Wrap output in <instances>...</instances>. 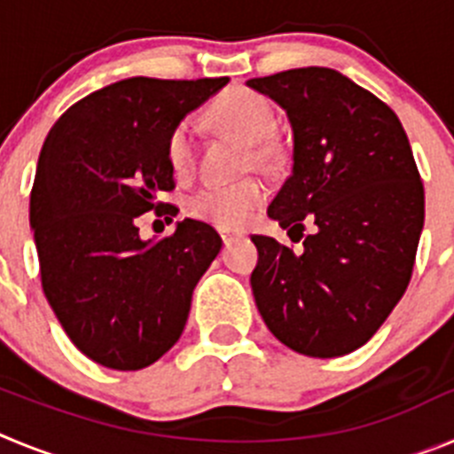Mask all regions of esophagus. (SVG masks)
<instances>
[{
	"label": "esophagus",
	"mask_w": 454,
	"mask_h": 454,
	"mask_svg": "<svg viewBox=\"0 0 454 454\" xmlns=\"http://www.w3.org/2000/svg\"><path fill=\"white\" fill-rule=\"evenodd\" d=\"M220 236H223L224 246H230L231 240H234V239H239V234H234V231H227V230H223V231H220Z\"/></svg>",
	"instance_id": "34e87169"
}]
</instances>
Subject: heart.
Here are the masks:
<instances>
[{
	"label": "heart",
	"instance_id": "obj_1",
	"mask_svg": "<svg viewBox=\"0 0 454 454\" xmlns=\"http://www.w3.org/2000/svg\"><path fill=\"white\" fill-rule=\"evenodd\" d=\"M215 124L224 131L247 140L246 168H270L279 159V143L272 136L277 127L275 111L262 92L247 86H231L215 99L211 108ZM198 156V131L192 118L175 122L166 138L168 166L177 177H188ZM266 200V186L246 177L234 184H207L188 195L186 214L220 230H236Z\"/></svg>",
	"mask_w": 454,
	"mask_h": 454
}]
</instances>
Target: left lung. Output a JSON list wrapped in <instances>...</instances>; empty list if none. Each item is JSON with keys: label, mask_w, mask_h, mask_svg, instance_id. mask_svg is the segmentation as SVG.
Wrapping results in <instances>:
<instances>
[{"label": "left lung", "mask_w": 454, "mask_h": 454, "mask_svg": "<svg viewBox=\"0 0 454 454\" xmlns=\"http://www.w3.org/2000/svg\"><path fill=\"white\" fill-rule=\"evenodd\" d=\"M247 86L275 99L293 127V172L268 207L293 243L252 236V293L268 330L307 356L362 348L407 291L425 191L393 108L332 67H298ZM299 239H294V234Z\"/></svg>", "instance_id": "obj_1"}]
</instances>
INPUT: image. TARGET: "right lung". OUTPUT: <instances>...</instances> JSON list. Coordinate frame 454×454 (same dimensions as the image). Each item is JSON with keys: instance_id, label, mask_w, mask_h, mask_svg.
Listing matches in <instances>:
<instances>
[{"instance_id": "obj_1", "label": "right lung", "mask_w": 454, "mask_h": 454, "mask_svg": "<svg viewBox=\"0 0 454 454\" xmlns=\"http://www.w3.org/2000/svg\"><path fill=\"white\" fill-rule=\"evenodd\" d=\"M230 82L131 77L95 90L56 120L31 188L43 291L70 340L114 371H140L179 340L192 288L223 239L184 220L159 243L138 218L172 220L166 138L175 122Z\"/></svg>"}]
</instances>
